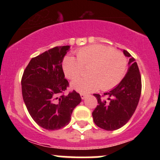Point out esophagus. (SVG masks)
<instances>
[{
    "label": "esophagus",
    "instance_id": "34e87169",
    "mask_svg": "<svg viewBox=\"0 0 160 160\" xmlns=\"http://www.w3.org/2000/svg\"><path fill=\"white\" fill-rule=\"evenodd\" d=\"M80 97H81V98L83 100V99H85L86 98V95L85 94H80Z\"/></svg>",
    "mask_w": 160,
    "mask_h": 160
}]
</instances>
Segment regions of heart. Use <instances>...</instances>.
Wrapping results in <instances>:
<instances>
[{"label":"heart","mask_w":160,"mask_h":160,"mask_svg":"<svg viewBox=\"0 0 160 160\" xmlns=\"http://www.w3.org/2000/svg\"><path fill=\"white\" fill-rule=\"evenodd\" d=\"M77 58L71 56L64 58L62 68L69 79H74L82 74L83 68H89L86 78H77L71 86L80 93H89L101 87L108 90L120 83L127 68V61L122 52L111 47L93 44L76 51Z\"/></svg>","instance_id":"1"}]
</instances>
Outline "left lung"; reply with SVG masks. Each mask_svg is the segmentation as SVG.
Masks as SVG:
<instances>
[{
  "instance_id": "left-lung-1",
  "label": "left lung",
  "mask_w": 160,
  "mask_h": 160,
  "mask_svg": "<svg viewBox=\"0 0 160 160\" xmlns=\"http://www.w3.org/2000/svg\"><path fill=\"white\" fill-rule=\"evenodd\" d=\"M122 52L129 57L128 68L124 78L111 91L104 93L107 99L94 94L98 105L92 112L93 120L96 126L108 131L117 130L127 123L135 111L141 96V78L136 62L126 50L123 49Z\"/></svg>"
}]
</instances>
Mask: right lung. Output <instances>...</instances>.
<instances>
[{"instance_id": "right-lung-1", "label": "right lung", "mask_w": 160, "mask_h": 160, "mask_svg": "<svg viewBox=\"0 0 160 160\" xmlns=\"http://www.w3.org/2000/svg\"><path fill=\"white\" fill-rule=\"evenodd\" d=\"M70 46L56 47L32 58L22 78L24 102L31 117L42 128L56 130L69 123L81 102L76 91L62 95L68 86L62 63Z\"/></svg>"}]
</instances>
